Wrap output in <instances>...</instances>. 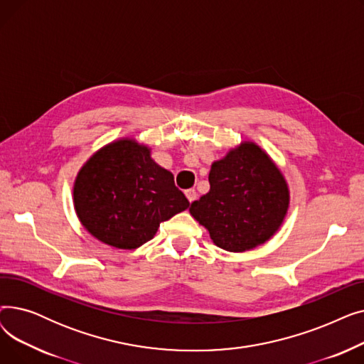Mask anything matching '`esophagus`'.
I'll use <instances>...</instances> for the list:
<instances>
[{"instance_id":"esophagus-1","label":"esophagus","mask_w":364,"mask_h":364,"mask_svg":"<svg viewBox=\"0 0 364 364\" xmlns=\"http://www.w3.org/2000/svg\"><path fill=\"white\" fill-rule=\"evenodd\" d=\"M186 196H187L188 202L192 203L193 200H196V198H198V192H196L195 188H188V190H186Z\"/></svg>"}]
</instances>
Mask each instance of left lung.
Instances as JSON below:
<instances>
[{
    "label": "left lung",
    "mask_w": 364,
    "mask_h": 364,
    "mask_svg": "<svg viewBox=\"0 0 364 364\" xmlns=\"http://www.w3.org/2000/svg\"><path fill=\"white\" fill-rule=\"evenodd\" d=\"M211 188L190 205L221 250L243 252L269 240L289 206V190L270 158L254 143H242L209 172Z\"/></svg>",
    "instance_id": "left-lung-1"
}]
</instances>
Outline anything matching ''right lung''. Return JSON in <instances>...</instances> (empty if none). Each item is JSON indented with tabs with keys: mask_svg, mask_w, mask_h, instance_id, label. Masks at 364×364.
I'll return each mask as SVG.
<instances>
[{
	"mask_svg": "<svg viewBox=\"0 0 364 364\" xmlns=\"http://www.w3.org/2000/svg\"><path fill=\"white\" fill-rule=\"evenodd\" d=\"M78 218L100 242L136 250L159 224L188 208L174 176L132 140L107 144L87 161L73 186Z\"/></svg>",
	"mask_w": 364,
	"mask_h": 364,
	"instance_id": "right-lung-1",
	"label": "right lung"
}]
</instances>
